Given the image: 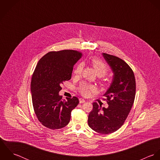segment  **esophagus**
<instances>
[{
	"instance_id": "34e87169",
	"label": "esophagus",
	"mask_w": 160,
	"mask_h": 160,
	"mask_svg": "<svg viewBox=\"0 0 160 160\" xmlns=\"http://www.w3.org/2000/svg\"><path fill=\"white\" fill-rule=\"evenodd\" d=\"M79 103H84V102H86V100H84V99H83V98H79Z\"/></svg>"
}]
</instances>
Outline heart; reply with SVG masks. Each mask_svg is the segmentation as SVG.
<instances>
[{
	"mask_svg": "<svg viewBox=\"0 0 160 160\" xmlns=\"http://www.w3.org/2000/svg\"><path fill=\"white\" fill-rule=\"evenodd\" d=\"M91 63L92 66L95 69L96 73L98 76H105L108 71L109 69L107 65L104 63L103 61L100 60L97 58H93L91 60ZM84 65L82 63H80L76 65L73 71V73L76 76H79L82 71ZM79 91L85 97H87L90 95V93L95 91V88L91 84L87 83H82L79 87Z\"/></svg>",
	"mask_w": 160,
	"mask_h": 160,
	"instance_id": "b5f03b06",
	"label": "heart"
}]
</instances>
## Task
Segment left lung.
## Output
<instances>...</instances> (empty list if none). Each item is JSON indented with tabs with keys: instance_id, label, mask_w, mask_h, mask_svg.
Wrapping results in <instances>:
<instances>
[{
	"instance_id": "left-lung-1",
	"label": "left lung",
	"mask_w": 160,
	"mask_h": 160,
	"mask_svg": "<svg viewBox=\"0 0 160 160\" xmlns=\"http://www.w3.org/2000/svg\"><path fill=\"white\" fill-rule=\"evenodd\" d=\"M102 55L113 72L112 82L103 95L108 107L102 108L93 103L88 124L97 132L108 134L118 130L125 122L134 102L136 84L132 69L124 60L105 53Z\"/></svg>"
}]
</instances>
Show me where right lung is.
Here are the masks:
<instances>
[{
    "label": "right lung",
    "mask_w": 160,
    "mask_h": 160,
    "mask_svg": "<svg viewBox=\"0 0 160 160\" xmlns=\"http://www.w3.org/2000/svg\"><path fill=\"white\" fill-rule=\"evenodd\" d=\"M81 57L82 53L73 50L50 52L34 69L31 82L32 105L39 122L48 129L65 127L79 103L76 97L64 100L58 93L61 84L71 79L73 67Z\"/></svg>",
    "instance_id": "right-lung-1"
}]
</instances>
